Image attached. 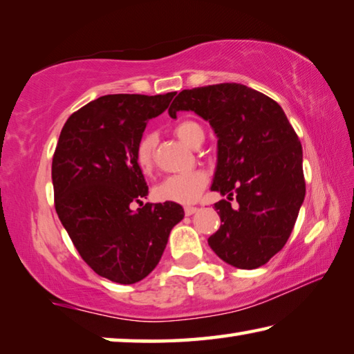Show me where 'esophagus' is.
<instances>
[{
	"mask_svg": "<svg viewBox=\"0 0 354 354\" xmlns=\"http://www.w3.org/2000/svg\"><path fill=\"white\" fill-rule=\"evenodd\" d=\"M196 211H198V207H195V206H185L184 207L185 215H192V214H195Z\"/></svg>",
	"mask_w": 354,
	"mask_h": 354,
	"instance_id": "1",
	"label": "esophagus"
}]
</instances>
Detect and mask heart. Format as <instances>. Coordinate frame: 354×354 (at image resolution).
Instances as JSON below:
<instances>
[{
	"label": "heart",
	"mask_w": 354,
	"mask_h": 354,
	"mask_svg": "<svg viewBox=\"0 0 354 354\" xmlns=\"http://www.w3.org/2000/svg\"><path fill=\"white\" fill-rule=\"evenodd\" d=\"M175 134L179 140L187 147L196 148L205 140V129L194 120H183L175 124ZM156 147H158V136L151 131H147L140 136L134 148L136 164L143 173H149L154 167ZM207 185V175L203 170H194L189 173L167 176L154 189V196L159 201L179 203V205H190L198 200L201 192Z\"/></svg>",
	"instance_id": "heart-1"
}]
</instances>
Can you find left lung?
<instances>
[{
	"label": "left lung",
	"instance_id": "obj_1",
	"mask_svg": "<svg viewBox=\"0 0 354 354\" xmlns=\"http://www.w3.org/2000/svg\"><path fill=\"white\" fill-rule=\"evenodd\" d=\"M178 111L196 112L218 137L211 190L227 200L214 205L221 225L207 239L209 247L242 270L263 266L290 237L306 194L295 129L277 101L237 82L179 92L170 117Z\"/></svg>",
	"mask_w": 354,
	"mask_h": 354
}]
</instances>
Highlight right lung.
<instances>
[{"label":"right lung","mask_w":354,"mask_h":354,"mask_svg":"<svg viewBox=\"0 0 354 354\" xmlns=\"http://www.w3.org/2000/svg\"><path fill=\"white\" fill-rule=\"evenodd\" d=\"M175 95H104L71 113L59 136L51 167L59 220L84 262L113 283L148 277L184 217L176 203L143 205L148 185L134 159L148 120ZM133 202L142 207L133 212Z\"/></svg>","instance_id":"1"}]
</instances>
